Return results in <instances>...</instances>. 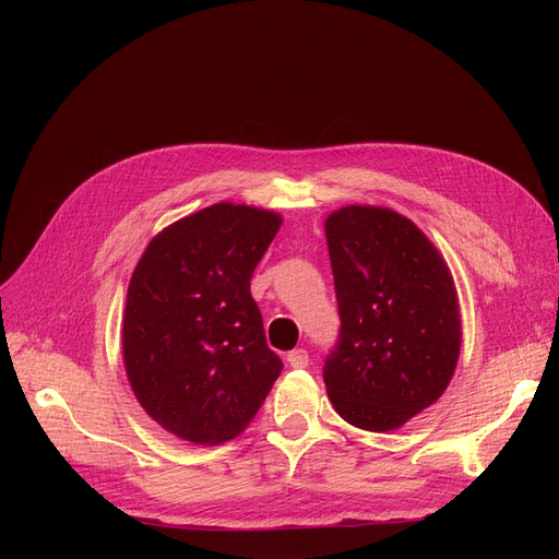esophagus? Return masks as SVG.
Wrapping results in <instances>:
<instances>
[{"mask_svg":"<svg viewBox=\"0 0 559 559\" xmlns=\"http://www.w3.org/2000/svg\"><path fill=\"white\" fill-rule=\"evenodd\" d=\"M308 350L306 348H295V350H289L287 354V365L289 367H295V369H304V367H308Z\"/></svg>","mask_w":559,"mask_h":559,"instance_id":"34e87169","label":"esophagus"}]
</instances>
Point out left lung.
Here are the masks:
<instances>
[{
	"mask_svg": "<svg viewBox=\"0 0 559 559\" xmlns=\"http://www.w3.org/2000/svg\"><path fill=\"white\" fill-rule=\"evenodd\" d=\"M340 340L324 365L337 415L385 432L449 388L462 342L449 264L407 217L344 205L326 217Z\"/></svg>",
	"mask_w": 559,
	"mask_h": 559,
	"instance_id": "left-lung-1",
	"label": "left lung"
}]
</instances>
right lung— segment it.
I'll return each instance as SVG.
<instances>
[{
	"label": "right lung",
	"mask_w": 559,
	"mask_h": 559,
	"mask_svg": "<svg viewBox=\"0 0 559 559\" xmlns=\"http://www.w3.org/2000/svg\"><path fill=\"white\" fill-rule=\"evenodd\" d=\"M283 219L215 203L169 224L138 260L124 308V369L144 413L192 444L240 435L283 362L249 285Z\"/></svg>",
	"instance_id": "1"
}]
</instances>
